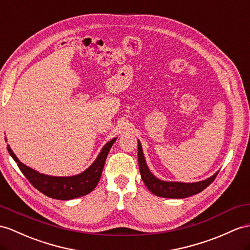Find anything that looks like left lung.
I'll use <instances>...</instances> for the list:
<instances>
[{
    "instance_id": "8db88e82",
    "label": "left lung",
    "mask_w": 250,
    "mask_h": 250,
    "mask_svg": "<svg viewBox=\"0 0 250 250\" xmlns=\"http://www.w3.org/2000/svg\"><path fill=\"white\" fill-rule=\"evenodd\" d=\"M138 161L140 174H141V177L145 186L147 187L148 190L153 194H155V195L166 198H186L188 196L195 195V194H198L199 192L205 190L207 187L210 186L218 174L217 172L213 176H211L210 178L199 182H194V184L162 181L156 178L155 176L149 172L147 166H146L142 151V146L140 142H138Z\"/></svg>"
}]
</instances>
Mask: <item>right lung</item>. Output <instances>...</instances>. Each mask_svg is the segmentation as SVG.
Wrapping results in <instances>:
<instances>
[{
	"label": "right lung",
	"instance_id": "1",
	"mask_svg": "<svg viewBox=\"0 0 250 250\" xmlns=\"http://www.w3.org/2000/svg\"><path fill=\"white\" fill-rule=\"evenodd\" d=\"M114 141L115 138L103 147L99 157L86 171L76 176H71V177H54V176L40 174L19 161L9 146H7V149L10 156L17 162L20 171L37 190L51 198L69 200L87 195L94 190L96 185L99 184L107 155Z\"/></svg>",
	"mask_w": 250,
	"mask_h": 250
}]
</instances>
